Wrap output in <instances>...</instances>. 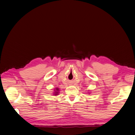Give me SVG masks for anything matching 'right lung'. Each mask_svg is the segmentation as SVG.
Wrapping results in <instances>:
<instances>
[{"label": "right lung", "instance_id": "right-lung-1", "mask_svg": "<svg viewBox=\"0 0 135 135\" xmlns=\"http://www.w3.org/2000/svg\"><path fill=\"white\" fill-rule=\"evenodd\" d=\"M59 88H55V89L54 90V91H53V95L55 96H57L59 95Z\"/></svg>", "mask_w": 135, "mask_h": 135}]
</instances>
